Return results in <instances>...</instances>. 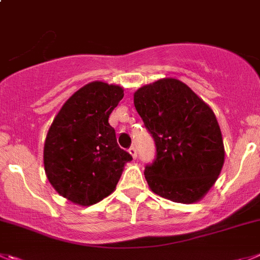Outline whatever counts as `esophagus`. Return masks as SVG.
I'll return each instance as SVG.
<instances>
[{
  "label": "esophagus",
  "mask_w": 260,
  "mask_h": 260,
  "mask_svg": "<svg viewBox=\"0 0 260 260\" xmlns=\"http://www.w3.org/2000/svg\"><path fill=\"white\" fill-rule=\"evenodd\" d=\"M128 152H129V154L132 155L133 159H136V157H137V150H136L135 147H131V149L128 150Z\"/></svg>",
  "instance_id": "esophagus-1"
}]
</instances>
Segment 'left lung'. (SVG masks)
I'll return each instance as SVG.
<instances>
[{"mask_svg":"<svg viewBox=\"0 0 260 260\" xmlns=\"http://www.w3.org/2000/svg\"><path fill=\"white\" fill-rule=\"evenodd\" d=\"M133 103L156 145V160L145 169L150 190L174 203L200 201L224 164V145L214 111L176 78L138 88Z\"/></svg>","mask_w":260,"mask_h":260,"instance_id":"1","label":"left lung"}]
</instances>
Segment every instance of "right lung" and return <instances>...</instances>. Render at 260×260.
Segmentation results:
<instances>
[{"instance_id": "right-lung-1", "label": "right lung", "mask_w": 260, "mask_h": 260, "mask_svg": "<svg viewBox=\"0 0 260 260\" xmlns=\"http://www.w3.org/2000/svg\"><path fill=\"white\" fill-rule=\"evenodd\" d=\"M124 96L118 84L94 81L74 92L53 118L43 146L46 176L55 191L89 207L114 192L132 160L116 144L109 115Z\"/></svg>"}]
</instances>
